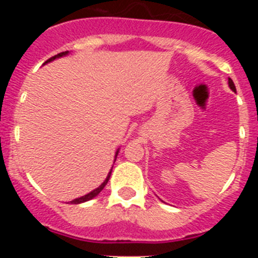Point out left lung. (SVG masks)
<instances>
[{
	"label": "left lung",
	"mask_w": 258,
	"mask_h": 258,
	"mask_svg": "<svg viewBox=\"0 0 258 258\" xmlns=\"http://www.w3.org/2000/svg\"><path fill=\"white\" fill-rule=\"evenodd\" d=\"M229 86H230V89H231L232 92H236L235 85H234V83H232V80H231V79H229Z\"/></svg>",
	"instance_id": "1"
}]
</instances>
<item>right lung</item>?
I'll return each mask as SVG.
<instances>
[{
    "instance_id": "1",
    "label": "right lung",
    "mask_w": 258,
    "mask_h": 258,
    "mask_svg": "<svg viewBox=\"0 0 258 258\" xmlns=\"http://www.w3.org/2000/svg\"><path fill=\"white\" fill-rule=\"evenodd\" d=\"M68 54H70V52H68V51L60 52V54H58V55H55V56H52V58L47 59V60L45 61V64H46V63H49V61H52V60H55V59H58V58H61V56L68 55ZM118 150H120V149H118ZM118 150H117V151H116V154H115V160H116V157H117V155H118ZM111 172H112V169L109 170L108 174H107V177H106V179H104V181L102 182L101 186H98L97 188H94V190L90 191V192L86 194V195H84V197H80V198H76V199H74V200H71V202H70L71 204H81V203H85V202H89V200L94 199V198L97 197L98 194L101 192L102 190H103L104 186H106V184H107V182H108L109 177H111Z\"/></svg>"
}]
</instances>
